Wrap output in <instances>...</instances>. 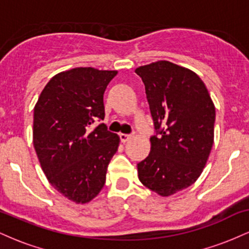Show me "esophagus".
<instances>
[{
  "instance_id": "obj_1",
  "label": "esophagus",
  "mask_w": 249,
  "mask_h": 249,
  "mask_svg": "<svg viewBox=\"0 0 249 249\" xmlns=\"http://www.w3.org/2000/svg\"><path fill=\"white\" fill-rule=\"evenodd\" d=\"M119 137H121V141L123 142H128L131 139V134H125V133H121L119 134Z\"/></svg>"
}]
</instances>
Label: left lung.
I'll return each instance as SVG.
<instances>
[{
	"label": "left lung",
	"instance_id": "obj_1",
	"mask_svg": "<svg viewBox=\"0 0 249 249\" xmlns=\"http://www.w3.org/2000/svg\"><path fill=\"white\" fill-rule=\"evenodd\" d=\"M142 77L156 134L137 164L138 178L161 196L196 182L213 146L215 107L201 78L168 61L136 69Z\"/></svg>",
	"mask_w": 249,
	"mask_h": 249
}]
</instances>
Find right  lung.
<instances>
[{
  "label": "right lung",
  "instance_id": "right-lung-1",
  "mask_svg": "<svg viewBox=\"0 0 249 249\" xmlns=\"http://www.w3.org/2000/svg\"><path fill=\"white\" fill-rule=\"evenodd\" d=\"M117 71L75 68L57 73L45 85L34 108V147L55 190L76 204L101 192L119 137L104 124L105 89Z\"/></svg>",
  "mask_w": 249,
  "mask_h": 249
}]
</instances>
